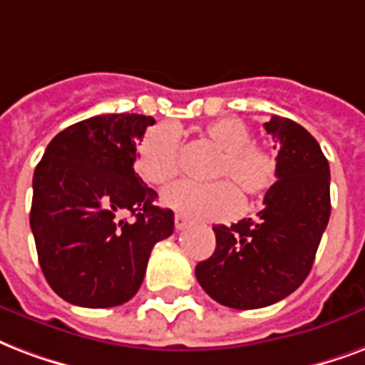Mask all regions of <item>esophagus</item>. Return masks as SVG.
<instances>
[{"instance_id":"34e87169","label":"esophagus","mask_w":365,"mask_h":365,"mask_svg":"<svg viewBox=\"0 0 365 365\" xmlns=\"http://www.w3.org/2000/svg\"><path fill=\"white\" fill-rule=\"evenodd\" d=\"M174 224H176V230L180 232V230H183V227L187 226V218H185V216H182V214H176V218H174Z\"/></svg>"}]
</instances>
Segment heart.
<instances>
[{
	"label": "heart",
	"mask_w": 365,
	"mask_h": 365,
	"mask_svg": "<svg viewBox=\"0 0 365 365\" xmlns=\"http://www.w3.org/2000/svg\"><path fill=\"white\" fill-rule=\"evenodd\" d=\"M205 135L222 151L214 178L224 180L174 183L164 189L163 205L195 220H230L241 210L243 201L239 191L250 199H260L274 187L277 160L266 149L252 145L249 126L233 116L210 122L205 128ZM135 170L153 185H164L180 174V135L176 128L160 124L145 133L135 155Z\"/></svg>",
	"instance_id": "b5f03b06"
}]
</instances>
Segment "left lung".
<instances>
[{
	"label": "left lung",
	"instance_id": "obj_1",
	"mask_svg": "<svg viewBox=\"0 0 365 365\" xmlns=\"http://www.w3.org/2000/svg\"><path fill=\"white\" fill-rule=\"evenodd\" d=\"M264 128L277 149V182L257 220L212 227L216 249L195 268L210 299L237 310L279 302L302 285L331 214L329 163L318 141L282 116Z\"/></svg>",
	"mask_w": 365,
	"mask_h": 365
}]
</instances>
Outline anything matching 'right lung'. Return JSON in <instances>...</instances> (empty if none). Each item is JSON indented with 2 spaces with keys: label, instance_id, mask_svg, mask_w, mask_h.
Segmentation results:
<instances>
[{
  "label": "right lung",
  "instance_id": "obj_1",
  "mask_svg": "<svg viewBox=\"0 0 365 365\" xmlns=\"http://www.w3.org/2000/svg\"><path fill=\"white\" fill-rule=\"evenodd\" d=\"M153 116L99 115L57 133L32 180L30 227L41 272L61 299L83 308L124 304L145 277L174 212L133 170ZM130 213L133 220L123 216Z\"/></svg>",
  "mask_w": 365,
  "mask_h": 365
}]
</instances>
